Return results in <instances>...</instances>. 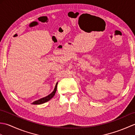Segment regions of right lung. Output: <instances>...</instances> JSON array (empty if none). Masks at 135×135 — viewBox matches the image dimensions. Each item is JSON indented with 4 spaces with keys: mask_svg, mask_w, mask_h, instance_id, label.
I'll return each instance as SVG.
<instances>
[{
    "mask_svg": "<svg viewBox=\"0 0 135 135\" xmlns=\"http://www.w3.org/2000/svg\"><path fill=\"white\" fill-rule=\"evenodd\" d=\"M57 84H58V82L56 83V86H55V88H54L53 91L51 92L50 94H49L48 96H46L45 97H44V98H42L41 99H39L38 100H36V101L33 102L32 104H43V103H45L46 102H48L49 100H50L52 97L54 96V94H55L56 92V90H57Z\"/></svg>",
    "mask_w": 135,
    "mask_h": 135,
    "instance_id": "obj_1",
    "label": "right lung"
}]
</instances>
